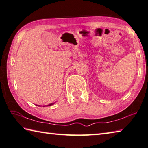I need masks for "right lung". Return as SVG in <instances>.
I'll return each mask as SVG.
<instances>
[{
	"instance_id": "obj_1",
	"label": "right lung",
	"mask_w": 148,
	"mask_h": 148,
	"mask_svg": "<svg viewBox=\"0 0 148 148\" xmlns=\"http://www.w3.org/2000/svg\"><path fill=\"white\" fill-rule=\"evenodd\" d=\"M54 103H51V104H50V105H48V106H51V105H53Z\"/></svg>"
}]
</instances>
